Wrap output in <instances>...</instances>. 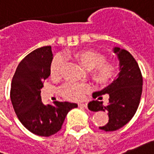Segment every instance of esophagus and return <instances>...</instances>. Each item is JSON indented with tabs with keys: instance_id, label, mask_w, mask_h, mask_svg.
<instances>
[{
	"instance_id": "obj_1",
	"label": "esophagus",
	"mask_w": 154,
	"mask_h": 154,
	"mask_svg": "<svg viewBox=\"0 0 154 154\" xmlns=\"http://www.w3.org/2000/svg\"><path fill=\"white\" fill-rule=\"evenodd\" d=\"M78 106L81 108H87V103H78Z\"/></svg>"
}]
</instances>
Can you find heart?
Returning <instances> with one entry per match:
<instances>
[{"label":"heart","mask_w":154,"mask_h":154,"mask_svg":"<svg viewBox=\"0 0 154 154\" xmlns=\"http://www.w3.org/2000/svg\"><path fill=\"white\" fill-rule=\"evenodd\" d=\"M72 58L85 70H92V77L96 82L100 85H106L113 79L116 69L111 63L104 62V57L100 54L92 51H83L74 53L70 55ZM63 58L60 55L56 56L52 61L51 73L57 75L63 66ZM90 90V86L87 84L69 83L63 86L62 94L65 98L70 100H80L84 95Z\"/></svg>","instance_id":"1"}]
</instances>
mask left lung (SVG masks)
Listing matches in <instances>:
<instances>
[{
    "instance_id": "obj_1",
    "label": "left lung",
    "mask_w": 154,
    "mask_h": 154,
    "mask_svg": "<svg viewBox=\"0 0 154 154\" xmlns=\"http://www.w3.org/2000/svg\"><path fill=\"white\" fill-rule=\"evenodd\" d=\"M112 51L119 60V73L116 80L100 91L93 92L92 100L88 104L92 112H107L109 121L100 129L105 131L119 130L127 124L134 116L140 103L142 92V76L138 63L130 52L115 47ZM108 94L109 102L103 106L100 95Z\"/></svg>"
}]
</instances>
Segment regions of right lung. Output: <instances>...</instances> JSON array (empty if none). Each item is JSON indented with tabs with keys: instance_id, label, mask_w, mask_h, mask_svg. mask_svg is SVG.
<instances>
[{
	"instance_id": "1",
	"label": "right lung",
	"mask_w": 154,
	"mask_h": 154,
	"mask_svg": "<svg viewBox=\"0 0 154 154\" xmlns=\"http://www.w3.org/2000/svg\"><path fill=\"white\" fill-rule=\"evenodd\" d=\"M53 53L51 46L33 51L23 58L12 77L10 97L19 120L30 132L49 137L62 128L65 118L77 104L54 102L45 105L41 100V88L51 74Z\"/></svg>"
}]
</instances>
